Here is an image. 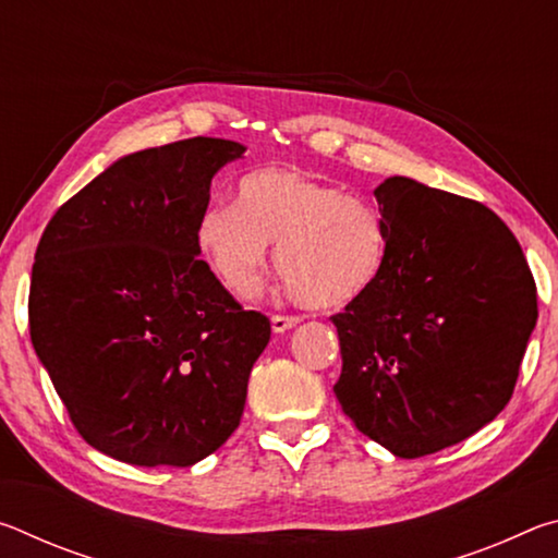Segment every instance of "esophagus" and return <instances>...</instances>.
Returning <instances> with one entry per match:
<instances>
[{"mask_svg": "<svg viewBox=\"0 0 558 558\" xmlns=\"http://www.w3.org/2000/svg\"><path fill=\"white\" fill-rule=\"evenodd\" d=\"M298 323H300V317H295V315H272L270 317L272 332H286V329L295 327Z\"/></svg>", "mask_w": 558, "mask_h": 558, "instance_id": "esophagus-1", "label": "esophagus"}]
</instances>
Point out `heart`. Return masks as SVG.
<instances>
[{"instance_id": "obj_1", "label": "heart", "mask_w": 558, "mask_h": 558, "mask_svg": "<svg viewBox=\"0 0 558 558\" xmlns=\"http://www.w3.org/2000/svg\"><path fill=\"white\" fill-rule=\"evenodd\" d=\"M276 243V272L295 305L317 313L362 300L381 276V214L339 186L292 167L253 169L239 204L209 202L196 221V248L235 298L256 292Z\"/></svg>"}]
</instances>
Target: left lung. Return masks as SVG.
<instances>
[{
    "instance_id": "1",
    "label": "left lung",
    "mask_w": 558,
    "mask_h": 558,
    "mask_svg": "<svg viewBox=\"0 0 558 558\" xmlns=\"http://www.w3.org/2000/svg\"><path fill=\"white\" fill-rule=\"evenodd\" d=\"M381 276L332 315L337 401L356 430L399 458L470 438L512 399L536 282L522 245L485 204L405 177L376 186Z\"/></svg>"
}]
</instances>
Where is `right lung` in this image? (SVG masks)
<instances>
[{"label":"right lung","instance_id":"add662e5","mask_svg":"<svg viewBox=\"0 0 558 558\" xmlns=\"http://www.w3.org/2000/svg\"><path fill=\"white\" fill-rule=\"evenodd\" d=\"M243 153L192 137L122 157L44 229L32 344L73 428L110 458L189 468L239 428L270 319L199 260L196 221Z\"/></svg>","mask_w":558,"mask_h":558}]
</instances>
